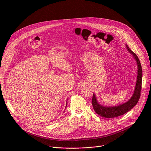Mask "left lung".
Listing matches in <instances>:
<instances>
[{
  "label": "left lung",
  "mask_w": 151,
  "mask_h": 151,
  "mask_svg": "<svg viewBox=\"0 0 151 151\" xmlns=\"http://www.w3.org/2000/svg\"><path fill=\"white\" fill-rule=\"evenodd\" d=\"M126 47L129 52H130L133 55L135 60H136L137 64V78L134 93L131 99L126 103H123L119 106L113 107H106L100 105L97 102L95 94H93L92 99V105L93 107V109L98 115L102 117L111 118L124 115V114L128 112L129 111H130L134 106H136L140 99L142 81V69L141 66V64L136 54L129 48L127 45H126Z\"/></svg>",
  "instance_id": "left-lung-1"
}]
</instances>
